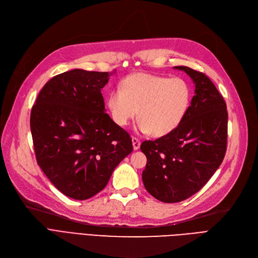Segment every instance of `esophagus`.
Here are the masks:
<instances>
[{"mask_svg":"<svg viewBox=\"0 0 258 258\" xmlns=\"http://www.w3.org/2000/svg\"><path fill=\"white\" fill-rule=\"evenodd\" d=\"M132 143H133V148H134V150H138L139 147H140V140L136 137H133Z\"/></svg>","mask_w":258,"mask_h":258,"instance_id":"1","label":"esophagus"}]
</instances>
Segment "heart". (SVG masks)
Segmentation results:
<instances>
[{
	"instance_id": "1",
	"label": "heart",
	"mask_w": 258,
	"mask_h": 258,
	"mask_svg": "<svg viewBox=\"0 0 258 258\" xmlns=\"http://www.w3.org/2000/svg\"><path fill=\"white\" fill-rule=\"evenodd\" d=\"M189 102L190 90L183 79L136 73L111 91L107 107L119 126H126L139 109L137 130L144 134L164 136L178 127Z\"/></svg>"
}]
</instances>
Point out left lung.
<instances>
[{
  "mask_svg": "<svg viewBox=\"0 0 258 258\" xmlns=\"http://www.w3.org/2000/svg\"><path fill=\"white\" fill-rule=\"evenodd\" d=\"M195 86L183 120L169 134L144 141L146 189L163 203H179L201 189L223 162L227 144V110L223 96L205 74L186 66Z\"/></svg>",
  "mask_w": 258,
  "mask_h": 258,
  "instance_id": "1",
  "label": "left lung"
}]
</instances>
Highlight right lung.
Wrapping results in <instances>:
<instances>
[{
  "instance_id": "add662e5",
  "label": "right lung",
  "mask_w": 258,
  "mask_h": 258,
  "mask_svg": "<svg viewBox=\"0 0 258 258\" xmlns=\"http://www.w3.org/2000/svg\"><path fill=\"white\" fill-rule=\"evenodd\" d=\"M114 73L76 69L56 75L32 108L37 164L61 193L77 201L101 192L133 151L128 133L105 112L101 90Z\"/></svg>"
}]
</instances>
